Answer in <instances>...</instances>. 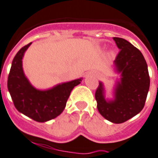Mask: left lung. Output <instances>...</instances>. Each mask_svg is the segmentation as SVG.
Here are the masks:
<instances>
[{
  "label": "left lung",
  "mask_w": 158,
  "mask_h": 158,
  "mask_svg": "<svg viewBox=\"0 0 158 158\" xmlns=\"http://www.w3.org/2000/svg\"><path fill=\"white\" fill-rule=\"evenodd\" d=\"M120 49L114 60L115 70L121 75L114 88V100L105 98V88L100 82L95 97L102 116L114 123H123L143 110L149 90L148 66L141 52L127 40L114 37Z\"/></svg>",
  "instance_id": "obj_1"
}]
</instances>
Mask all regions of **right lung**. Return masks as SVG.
Wrapping results in <instances>:
<instances>
[{
  "label": "right lung",
  "mask_w": 158,
  "mask_h": 158,
  "mask_svg": "<svg viewBox=\"0 0 158 158\" xmlns=\"http://www.w3.org/2000/svg\"><path fill=\"white\" fill-rule=\"evenodd\" d=\"M28 44L19 50L12 61L7 87L15 108L22 114L39 123H44L60 115L75 86L82 79L62 83L48 90H38L30 83L23 69L24 52Z\"/></svg>",
  "instance_id": "add662e5"
}]
</instances>
